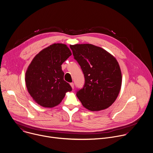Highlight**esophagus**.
Listing matches in <instances>:
<instances>
[{"label":"esophagus","instance_id":"esophagus-1","mask_svg":"<svg viewBox=\"0 0 153 153\" xmlns=\"http://www.w3.org/2000/svg\"><path fill=\"white\" fill-rule=\"evenodd\" d=\"M70 85H71V86L72 89H74V83H70Z\"/></svg>","mask_w":153,"mask_h":153}]
</instances>
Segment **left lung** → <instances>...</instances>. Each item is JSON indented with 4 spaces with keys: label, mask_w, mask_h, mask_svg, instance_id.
Here are the masks:
<instances>
[{
    "label": "left lung",
    "mask_w": 153,
    "mask_h": 153,
    "mask_svg": "<svg viewBox=\"0 0 153 153\" xmlns=\"http://www.w3.org/2000/svg\"><path fill=\"white\" fill-rule=\"evenodd\" d=\"M70 47L85 76L84 86L76 94L79 100L91 111L108 108L121 88L122 74L117 60L105 49L91 44Z\"/></svg>",
    "instance_id": "left-lung-1"
}]
</instances>
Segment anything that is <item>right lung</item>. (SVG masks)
I'll list each match as a JSON object with an SVG mask.
<instances>
[{"mask_svg": "<svg viewBox=\"0 0 153 153\" xmlns=\"http://www.w3.org/2000/svg\"><path fill=\"white\" fill-rule=\"evenodd\" d=\"M71 55L67 45L57 43L39 52L29 64L25 75L27 89L33 100L44 108L58 105L72 88L64 80L61 65Z\"/></svg>", "mask_w": 153, "mask_h": 153, "instance_id": "obj_1", "label": "right lung"}]
</instances>
